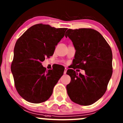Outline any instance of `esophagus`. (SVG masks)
Here are the masks:
<instances>
[{"instance_id":"esophagus-1","label":"esophagus","mask_w":123,"mask_h":123,"mask_svg":"<svg viewBox=\"0 0 123 123\" xmlns=\"http://www.w3.org/2000/svg\"><path fill=\"white\" fill-rule=\"evenodd\" d=\"M67 70H68L67 68H65L64 72H63V73H64V74H65L66 73V72H67Z\"/></svg>"}]
</instances>
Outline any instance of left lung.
Segmentation results:
<instances>
[{
  "mask_svg": "<svg viewBox=\"0 0 123 123\" xmlns=\"http://www.w3.org/2000/svg\"><path fill=\"white\" fill-rule=\"evenodd\" d=\"M65 37L76 49L72 69L66 74L71 80L66 86L69 97L80 105H92L104 95L112 75V52L111 47L98 31L92 29H69ZM84 70V75L74 70Z\"/></svg>",
  "mask_w": 123,
  "mask_h": 123,
  "instance_id": "8db88e82",
  "label": "left lung"
}]
</instances>
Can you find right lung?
Returning <instances> with one entry per match:
<instances>
[{
	"mask_svg": "<svg viewBox=\"0 0 123 123\" xmlns=\"http://www.w3.org/2000/svg\"><path fill=\"white\" fill-rule=\"evenodd\" d=\"M67 28L42 24L33 25L17 41L11 70L15 87L26 101L39 104L49 99L64 70H46L42 62L53 55Z\"/></svg>",
	"mask_w": 123,
	"mask_h": 123,
	"instance_id": "1",
	"label": "right lung"
}]
</instances>
